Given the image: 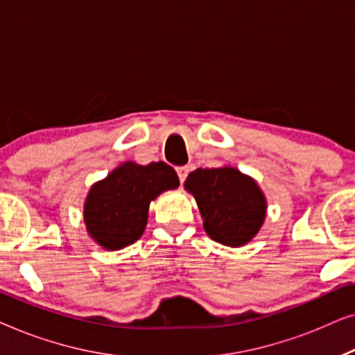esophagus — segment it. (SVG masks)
<instances>
[{
  "label": "esophagus",
  "instance_id": "esophagus-1",
  "mask_svg": "<svg viewBox=\"0 0 355 355\" xmlns=\"http://www.w3.org/2000/svg\"><path fill=\"white\" fill-rule=\"evenodd\" d=\"M176 173H178V176H179V181H181V184L186 181V178H187V174H189V168L187 166H181V168H178L176 169Z\"/></svg>",
  "mask_w": 355,
  "mask_h": 355
}]
</instances>
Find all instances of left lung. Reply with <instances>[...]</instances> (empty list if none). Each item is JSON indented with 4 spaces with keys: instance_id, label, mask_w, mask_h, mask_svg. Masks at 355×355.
Masks as SVG:
<instances>
[{
    "instance_id": "8db88e82",
    "label": "left lung",
    "mask_w": 355,
    "mask_h": 355,
    "mask_svg": "<svg viewBox=\"0 0 355 355\" xmlns=\"http://www.w3.org/2000/svg\"><path fill=\"white\" fill-rule=\"evenodd\" d=\"M184 189L196 198L203 230L215 242L242 247L254 239L266 218V197L249 174L234 166L198 168Z\"/></svg>"
}]
</instances>
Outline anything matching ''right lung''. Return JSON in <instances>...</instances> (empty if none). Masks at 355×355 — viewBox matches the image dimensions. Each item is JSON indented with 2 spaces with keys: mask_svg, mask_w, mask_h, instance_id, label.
Instances as JSON below:
<instances>
[{
  "mask_svg": "<svg viewBox=\"0 0 355 355\" xmlns=\"http://www.w3.org/2000/svg\"><path fill=\"white\" fill-rule=\"evenodd\" d=\"M178 187V174L166 163H121L87 193L85 230L105 250L124 249L142 237L150 203Z\"/></svg>",
  "mask_w": 355,
  "mask_h": 355,
  "instance_id": "1",
  "label": "right lung"
}]
</instances>
